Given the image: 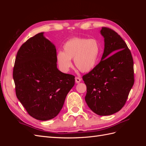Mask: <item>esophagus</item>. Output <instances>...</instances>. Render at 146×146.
<instances>
[{
    "label": "esophagus",
    "instance_id": "34e87169",
    "mask_svg": "<svg viewBox=\"0 0 146 146\" xmlns=\"http://www.w3.org/2000/svg\"><path fill=\"white\" fill-rule=\"evenodd\" d=\"M75 79H76V83H79L82 80V79L80 78H79V77H76V78H75Z\"/></svg>",
    "mask_w": 146,
    "mask_h": 146
}]
</instances>
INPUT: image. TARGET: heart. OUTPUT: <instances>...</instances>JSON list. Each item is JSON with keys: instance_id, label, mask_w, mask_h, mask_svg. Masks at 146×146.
Wrapping results in <instances>:
<instances>
[{"instance_id": "obj_1", "label": "heart", "mask_w": 146, "mask_h": 146, "mask_svg": "<svg viewBox=\"0 0 146 146\" xmlns=\"http://www.w3.org/2000/svg\"><path fill=\"white\" fill-rule=\"evenodd\" d=\"M100 51V44L96 39L74 38L63 45V52L56 54V61L60 69L64 72L69 71L72 66L71 59L82 72H87L96 66Z\"/></svg>"}]
</instances>
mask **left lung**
Returning <instances> with one entry per match:
<instances>
[{"instance_id":"8db88e82","label":"left lung","mask_w":146,"mask_h":146,"mask_svg":"<svg viewBox=\"0 0 146 146\" xmlns=\"http://www.w3.org/2000/svg\"><path fill=\"white\" fill-rule=\"evenodd\" d=\"M105 47L100 63L83 76L86 85L85 101L100 116L115 113L124 106L134 84L133 60L122 38L114 30L102 27Z\"/></svg>"}]
</instances>
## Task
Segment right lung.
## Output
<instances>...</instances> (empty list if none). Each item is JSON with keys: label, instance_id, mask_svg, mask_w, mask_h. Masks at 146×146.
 <instances>
[{"label": "right lung", "instance_id": "obj_1", "mask_svg": "<svg viewBox=\"0 0 146 146\" xmlns=\"http://www.w3.org/2000/svg\"><path fill=\"white\" fill-rule=\"evenodd\" d=\"M55 45L44 32L21 46L16 57L13 77L16 94L33 118L47 121L58 115L75 84L72 75L57 68Z\"/></svg>", "mask_w": 146, "mask_h": 146}]
</instances>
